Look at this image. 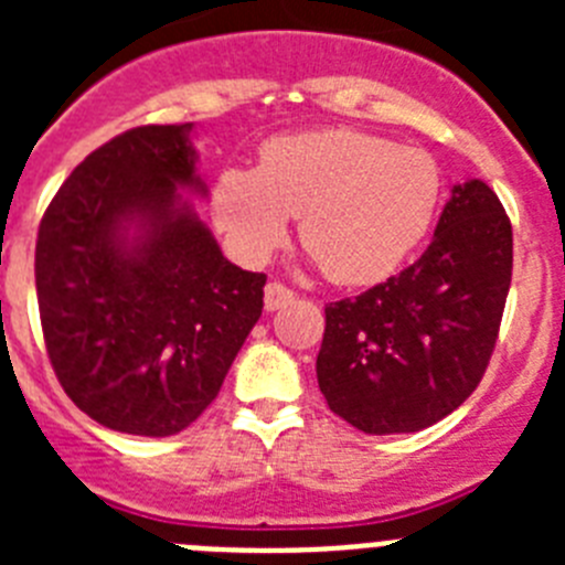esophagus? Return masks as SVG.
<instances>
[{"label":"esophagus","mask_w":565,"mask_h":565,"mask_svg":"<svg viewBox=\"0 0 565 565\" xmlns=\"http://www.w3.org/2000/svg\"><path fill=\"white\" fill-rule=\"evenodd\" d=\"M294 299V291L282 282H268L266 286V311H277V308L288 306Z\"/></svg>","instance_id":"34e87169"}]
</instances>
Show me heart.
<instances>
[{
    "label": "heart",
    "mask_w": 565,
    "mask_h": 565,
    "mask_svg": "<svg viewBox=\"0 0 565 565\" xmlns=\"http://www.w3.org/2000/svg\"><path fill=\"white\" fill-rule=\"evenodd\" d=\"M438 203L433 154L348 127L271 138L257 169H221L209 192L214 223L239 257L266 259L299 217L302 246L342 286L393 277L427 237Z\"/></svg>",
    "instance_id": "b5f03b06"
}]
</instances>
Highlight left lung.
<instances>
[{"mask_svg":"<svg viewBox=\"0 0 565 565\" xmlns=\"http://www.w3.org/2000/svg\"><path fill=\"white\" fill-rule=\"evenodd\" d=\"M512 282V223L483 181L452 186L427 252L326 306L317 356L328 407L371 436L416 433L461 407L495 351Z\"/></svg>","mask_w":565,"mask_h":565,"instance_id":"left-lung-1","label":"left lung"}]
</instances>
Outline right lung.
Returning <instances> with one entry per match:
<instances>
[{
    "label": "right lung",
    "mask_w": 565,
    "mask_h": 565,
    "mask_svg": "<svg viewBox=\"0 0 565 565\" xmlns=\"http://www.w3.org/2000/svg\"><path fill=\"white\" fill-rule=\"evenodd\" d=\"M192 124H149L89 152L36 239L47 356L78 411L129 436H174L206 411L263 313L266 274L223 257L178 189Z\"/></svg>",
    "instance_id": "1"
}]
</instances>
